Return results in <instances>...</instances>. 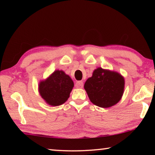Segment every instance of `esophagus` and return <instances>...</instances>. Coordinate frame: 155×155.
Returning a JSON list of instances; mask_svg holds the SVG:
<instances>
[{"mask_svg":"<svg viewBox=\"0 0 155 155\" xmlns=\"http://www.w3.org/2000/svg\"><path fill=\"white\" fill-rule=\"evenodd\" d=\"M75 87L77 88H82L83 87V81H77V82L75 84Z\"/></svg>","mask_w":155,"mask_h":155,"instance_id":"1","label":"esophagus"}]
</instances>
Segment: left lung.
Wrapping results in <instances>:
<instances>
[{
	"instance_id": "1",
	"label": "left lung",
	"mask_w": 155,
	"mask_h": 155,
	"mask_svg": "<svg viewBox=\"0 0 155 155\" xmlns=\"http://www.w3.org/2000/svg\"><path fill=\"white\" fill-rule=\"evenodd\" d=\"M90 101L95 105L107 108L120 101L124 93V78L118 72L98 68L84 85Z\"/></svg>"
}]
</instances>
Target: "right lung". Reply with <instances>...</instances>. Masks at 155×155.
<instances>
[{"instance_id":"right-lung-1","label":"right lung","mask_w":155,"mask_h":155,"mask_svg":"<svg viewBox=\"0 0 155 155\" xmlns=\"http://www.w3.org/2000/svg\"><path fill=\"white\" fill-rule=\"evenodd\" d=\"M74 83L69 76L62 70H55L46 80L39 83V92L47 104L59 106L70 97Z\"/></svg>"}]
</instances>
